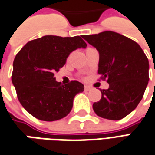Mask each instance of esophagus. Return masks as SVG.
Returning <instances> with one entry per match:
<instances>
[{"label": "esophagus", "mask_w": 155, "mask_h": 155, "mask_svg": "<svg viewBox=\"0 0 155 155\" xmlns=\"http://www.w3.org/2000/svg\"><path fill=\"white\" fill-rule=\"evenodd\" d=\"M84 90L85 91H89L90 90V88L89 86H84Z\"/></svg>", "instance_id": "34e87169"}]
</instances>
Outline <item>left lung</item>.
<instances>
[{"label":"left lung","instance_id":"1","mask_svg":"<svg viewBox=\"0 0 155 155\" xmlns=\"http://www.w3.org/2000/svg\"><path fill=\"white\" fill-rule=\"evenodd\" d=\"M99 53L98 73L109 84L93 104L95 113L108 120H121L136 108L149 82V61L137 42L113 31L82 35Z\"/></svg>","mask_w":155,"mask_h":155}]
</instances>
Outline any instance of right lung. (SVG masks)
Wrapping results in <instances>:
<instances>
[{
  "label": "right lung",
  "mask_w": 155,
  "mask_h": 155,
  "mask_svg": "<svg viewBox=\"0 0 155 155\" xmlns=\"http://www.w3.org/2000/svg\"><path fill=\"white\" fill-rule=\"evenodd\" d=\"M87 47L80 36L46 35L27 42L13 62L12 83L20 104L41 121H53L71 111L75 95L84 91L83 84L57 82L54 73L66 64L72 51Z\"/></svg>",
  "instance_id": "1"
}]
</instances>
